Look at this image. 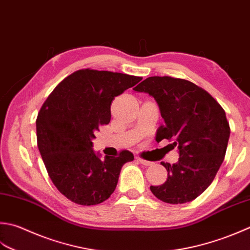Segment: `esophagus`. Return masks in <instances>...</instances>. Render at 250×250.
<instances>
[{"label": "esophagus", "mask_w": 250, "mask_h": 250, "mask_svg": "<svg viewBox=\"0 0 250 250\" xmlns=\"http://www.w3.org/2000/svg\"><path fill=\"white\" fill-rule=\"evenodd\" d=\"M136 160L139 161V163H141L142 165H144V166H150L151 164V161H148V160H145V159H143V158H141V157H136Z\"/></svg>", "instance_id": "34e87169"}]
</instances>
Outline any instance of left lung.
I'll use <instances>...</instances> for the list:
<instances>
[{"label":"left lung","instance_id":"left-lung-1","mask_svg":"<svg viewBox=\"0 0 250 250\" xmlns=\"http://www.w3.org/2000/svg\"><path fill=\"white\" fill-rule=\"evenodd\" d=\"M134 91L148 93L157 102L164 125L156 141L169 140L179 148V161H161L168 178L150 190L168 204L194 200L212 183L222 165L229 138V125L221 105L195 83L173 78L149 77Z\"/></svg>","mask_w":250,"mask_h":250}]
</instances>
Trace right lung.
Returning <instances> with one entry per match:
<instances>
[{
    "mask_svg": "<svg viewBox=\"0 0 250 250\" xmlns=\"http://www.w3.org/2000/svg\"><path fill=\"white\" fill-rule=\"evenodd\" d=\"M141 80L120 72L77 70L42 105L36 121L38 147L52 182L71 202L92 206L108 199L122 166L134 159L129 150L101 159L92 140L109 124L115 97Z\"/></svg>",
    "mask_w": 250,
    "mask_h": 250,
    "instance_id": "add662e5",
    "label": "right lung"
}]
</instances>
